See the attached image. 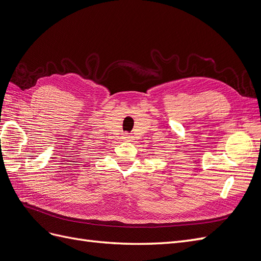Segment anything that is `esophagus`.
I'll return each mask as SVG.
<instances>
[{
  "label": "esophagus",
  "mask_w": 261,
  "mask_h": 261,
  "mask_svg": "<svg viewBox=\"0 0 261 261\" xmlns=\"http://www.w3.org/2000/svg\"><path fill=\"white\" fill-rule=\"evenodd\" d=\"M122 138H123V140H132V135H129V134H127V133H125V134H123L122 135Z\"/></svg>",
  "instance_id": "1"
}]
</instances>
